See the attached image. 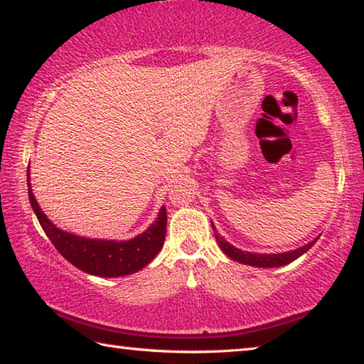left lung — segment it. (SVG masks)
I'll list each match as a JSON object with an SVG mask.
<instances>
[{
	"mask_svg": "<svg viewBox=\"0 0 364 364\" xmlns=\"http://www.w3.org/2000/svg\"><path fill=\"white\" fill-rule=\"evenodd\" d=\"M212 228L215 231V239H217L220 249L223 250L225 254L231 258V260L249 264V267H258V268H278V267H282V264L291 263L295 260V258L304 255L305 252L308 249H311V245L318 241V239H315V241L308 242L306 245H301V247L291 250V252H282V254H252V252H244L241 249H236L234 245H231L230 242L225 241V239L220 236L213 225H212Z\"/></svg>",
	"mask_w": 364,
	"mask_h": 364,
	"instance_id": "8db88e82",
	"label": "left lung"
}]
</instances>
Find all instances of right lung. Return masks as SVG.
Here are the masks:
<instances>
[{
  "label": "right lung",
  "instance_id": "obj_1",
  "mask_svg": "<svg viewBox=\"0 0 364 364\" xmlns=\"http://www.w3.org/2000/svg\"><path fill=\"white\" fill-rule=\"evenodd\" d=\"M28 171L30 170H27L28 199L36 218H38L49 241L73 267L88 274L101 276V278L127 276L143 269L162 249L165 232H167V210H165V207L160 208L157 220L143 234L130 239V241H102V239L82 237L59 230L41 212L32 188H30L32 184H30Z\"/></svg>",
  "mask_w": 364,
  "mask_h": 364
}]
</instances>
